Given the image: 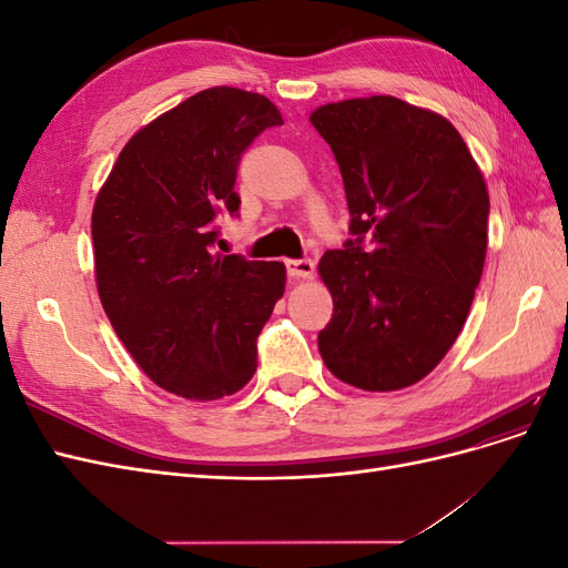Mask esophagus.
Here are the masks:
<instances>
[{"mask_svg":"<svg viewBox=\"0 0 568 568\" xmlns=\"http://www.w3.org/2000/svg\"><path fill=\"white\" fill-rule=\"evenodd\" d=\"M284 265H286V274L291 280H307V277H313V272H315V263L311 261V257H291V261H286Z\"/></svg>","mask_w":568,"mask_h":568,"instance_id":"obj_1","label":"esophagus"}]
</instances>
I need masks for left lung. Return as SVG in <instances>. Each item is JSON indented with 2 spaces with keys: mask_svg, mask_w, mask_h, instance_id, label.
I'll use <instances>...</instances> for the list:
<instances>
[{
  "mask_svg": "<svg viewBox=\"0 0 568 568\" xmlns=\"http://www.w3.org/2000/svg\"><path fill=\"white\" fill-rule=\"evenodd\" d=\"M311 123L334 151L351 213V239L320 261L334 298L322 359L355 388L412 386L469 315L488 244L484 175L448 120L395 97L326 104Z\"/></svg>",
  "mask_w": 568,
  "mask_h": 568,
  "instance_id": "obj_1",
  "label": "left lung"
}]
</instances>
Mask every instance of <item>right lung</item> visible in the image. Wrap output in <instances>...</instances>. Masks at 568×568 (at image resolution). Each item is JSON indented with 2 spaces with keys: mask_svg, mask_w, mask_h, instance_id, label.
<instances>
[{
  "mask_svg": "<svg viewBox=\"0 0 568 568\" xmlns=\"http://www.w3.org/2000/svg\"><path fill=\"white\" fill-rule=\"evenodd\" d=\"M284 120L270 99L211 88L136 132L94 203L97 288L151 382L189 400L244 388L257 336L284 294L277 261L213 253L215 217L239 213L242 153Z\"/></svg>",
  "mask_w": 568,
  "mask_h": 568,
  "instance_id": "1",
  "label": "right lung"
}]
</instances>
